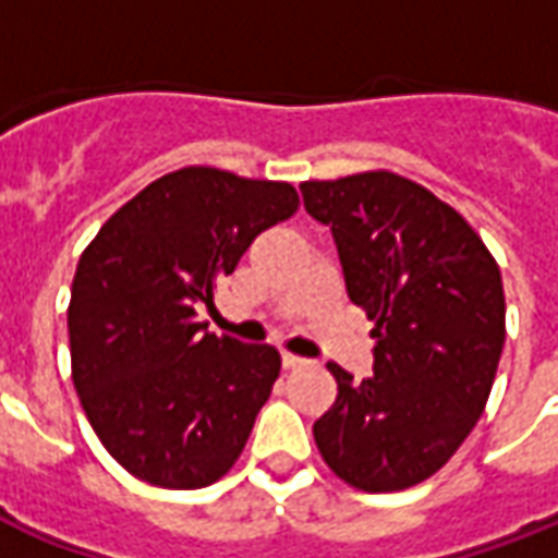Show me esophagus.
Returning a JSON list of instances; mask_svg holds the SVG:
<instances>
[{
	"label": "esophagus",
	"mask_w": 558,
	"mask_h": 558,
	"mask_svg": "<svg viewBox=\"0 0 558 558\" xmlns=\"http://www.w3.org/2000/svg\"><path fill=\"white\" fill-rule=\"evenodd\" d=\"M304 359H299V355H292V352H283V367L287 371H295V367H302Z\"/></svg>",
	"instance_id": "esophagus-1"
}]
</instances>
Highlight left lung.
Wrapping results in <instances>:
<instances>
[{
	"mask_svg": "<svg viewBox=\"0 0 558 558\" xmlns=\"http://www.w3.org/2000/svg\"><path fill=\"white\" fill-rule=\"evenodd\" d=\"M307 215L338 244L352 304L376 326L374 376L338 364V400L314 424L331 472L367 493L430 478L490 398L505 347L499 266L478 232L398 172L304 182Z\"/></svg>",
	"mask_w": 558,
	"mask_h": 558,
	"instance_id": "left-lung-1",
	"label": "left lung"
}]
</instances>
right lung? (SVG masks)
I'll list each match as a JSON object with an SVG mask.
<instances>
[{
  "instance_id": "add662e5",
  "label": "right lung",
  "mask_w": 558,
  "mask_h": 558,
  "mask_svg": "<svg viewBox=\"0 0 558 558\" xmlns=\"http://www.w3.org/2000/svg\"><path fill=\"white\" fill-rule=\"evenodd\" d=\"M295 208L287 182L184 167L143 187L80 256L68 304L74 388L134 478L196 490L242 454L280 355L211 335L196 307Z\"/></svg>"
}]
</instances>
